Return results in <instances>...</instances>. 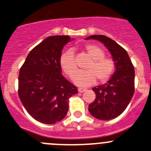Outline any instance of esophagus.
I'll return each mask as SVG.
<instances>
[{
	"mask_svg": "<svg viewBox=\"0 0 151 151\" xmlns=\"http://www.w3.org/2000/svg\"><path fill=\"white\" fill-rule=\"evenodd\" d=\"M86 89H84V88H81V87H80V88H78V91L79 92V93H84V91H86Z\"/></svg>",
	"mask_w": 151,
	"mask_h": 151,
	"instance_id": "34e87169",
	"label": "esophagus"
}]
</instances>
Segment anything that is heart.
Masks as SVG:
<instances>
[{
  "label": "heart",
  "instance_id": "heart-1",
  "mask_svg": "<svg viewBox=\"0 0 151 151\" xmlns=\"http://www.w3.org/2000/svg\"><path fill=\"white\" fill-rule=\"evenodd\" d=\"M92 60L85 71L78 70L74 53L72 50H67L60 57V65L67 76L73 78V81L79 87H87L95 84L98 79L99 83L107 82L113 75L116 69L115 61L110 57H106L104 50L96 44H87L84 47Z\"/></svg>",
  "mask_w": 151,
  "mask_h": 151
}]
</instances>
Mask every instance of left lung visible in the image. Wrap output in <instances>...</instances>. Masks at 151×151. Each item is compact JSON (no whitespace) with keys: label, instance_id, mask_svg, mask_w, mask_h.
I'll return each mask as SVG.
<instances>
[{"label":"left lung","instance_id":"1","mask_svg":"<svg viewBox=\"0 0 151 151\" xmlns=\"http://www.w3.org/2000/svg\"><path fill=\"white\" fill-rule=\"evenodd\" d=\"M86 40L101 41L108 49L116 63V71L106 84L93 88L94 101L89 112L101 120H110L121 115L127 108L135 90V71L127 51L111 38L102 35H91Z\"/></svg>","mask_w":151,"mask_h":151}]
</instances>
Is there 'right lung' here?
Returning a JSON list of instances; mask_svg holds the SVG:
<instances>
[{"label":"right lung","instance_id":"right-lung-1","mask_svg":"<svg viewBox=\"0 0 151 151\" xmlns=\"http://www.w3.org/2000/svg\"><path fill=\"white\" fill-rule=\"evenodd\" d=\"M70 40L67 35L48 37L30 51L20 69L18 96L29 114L39 122L62 120L69 99L78 93L61 73V51Z\"/></svg>","mask_w":151,"mask_h":151}]
</instances>
